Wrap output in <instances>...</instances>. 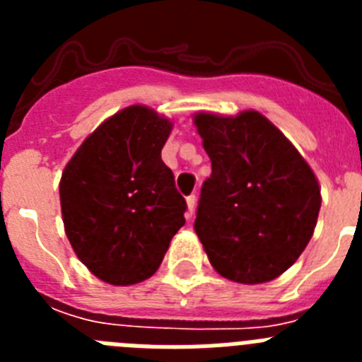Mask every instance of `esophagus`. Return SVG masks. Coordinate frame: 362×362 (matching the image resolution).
<instances>
[{
    "label": "esophagus",
    "mask_w": 362,
    "mask_h": 362,
    "mask_svg": "<svg viewBox=\"0 0 362 362\" xmlns=\"http://www.w3.org/2000/svg\"><path fill=\"white\" fill-rule=\"evenodd\" d=\"M196 196H188L187 197V217L190 219L192 216H194V212H196Z\"/></svg>",
    "instance_id": "esophagus-1"
}]
</instances>
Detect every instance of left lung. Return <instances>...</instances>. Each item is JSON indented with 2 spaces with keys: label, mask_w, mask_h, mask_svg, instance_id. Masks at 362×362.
<instances>
[{
  "label": "left lung",
  "mask_w": 362,
  "mask_h": 362,
  "mask_svg": "<svg viewBox=\"0 0 362 362\" xmlns=\"http://www.w3.org/2000/svg\"><path fill=\"white\" fill-rule=\"evenodd\" d=\"M194 123L212 161L194 223L210 263L235 283L276 279L313 235L321 209L315 174L259 112H201Z\"/></svg>",
  "instance_id": "8db88e82"
}]
</instances>
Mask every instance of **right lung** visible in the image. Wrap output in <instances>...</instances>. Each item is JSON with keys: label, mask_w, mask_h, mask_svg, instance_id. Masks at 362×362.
Listing matches in <instances>:
<instances>
[{"label": "right lung", "mask_w": 362, "mask_h": 362, "mask_svg": "<svg viewBox=\"0 0 362 362\" xmlns=\"http://www.w3.org/2000/svg\"><path fill=\"white\" fill-rule=\"evenodd\" d=\"M170 130L166 117L132 105L99 124L63 170L66 238L105 283L127 286L153 276L185 225L187 201L161 159Z\"/></svg>", "instance_id": "right-lung-1"}]
</instances>
